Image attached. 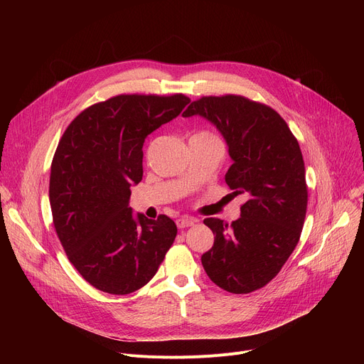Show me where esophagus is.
<instances>
[{"instance_id":"34e87169","label":"esophagus","mask_w":364,"mask_h":364,"mask_svg":"<svg viewBox=\"0 0 364 364\" xmlns=\"http://www.w3.org/2000/svg\"><path fill=\"white\" fill-rule=\"evenodd\" d=\"M176 223H177V227H178V228H186V227H192L196 221H195L193 218L183 217V218H178Z\"/></svg>"}]
</instances>
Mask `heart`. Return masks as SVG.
Wrapping results in <instances>:
<instances>
[{
    "instance_id": "b5f03b06",
    "label": "heart",
    "mask_w": 364,
    "mask_h": 364,
    "mask_svg": "<svg viewBox=\"0 0 364 364\" xmlns=\"http://www.w3.org/2000/svg\"><path fill=\"white\" fill-rule=\"evenodd\" d=\"M196 136H209V134L208 132H198Z\"/></svg>"
}]
</instances>
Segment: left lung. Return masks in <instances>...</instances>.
I'll return each mask as SVG.
<instances>
[{
    "label": "left lung",
    "instance_id": "left-lung-1",
    "mask_svg": "<svg viewBox=\"0 0 364 364\" xmlns=\"http://www.w3.org/2000/svg\"><path fill=\"white\" fill-rule=\"evenodd\" d=\"M193 114L223 134L233 159L225 183L247 198L230 225L203 220L215 237L202 265L221 289L250 294L277 276L298 245L309 202L302 153L274 109L243 95L200 97L183 112Z\"/></svg>",
    "mask_w": 364,
    "mask_h": 364
}]
</instances>
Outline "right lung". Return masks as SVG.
<instances>
[{
    "instance_id": "right-lung-1",
    "label": "right lung",
    "mask_w": 364,
    "mask_h": 364,
    "mask_svg": "<svg viewBox=\"0 0 364 364\" xmlns=\"http://www.w3.org/2000/svg\"><path fill=\"white\" fill-rule=\"evenodd\" d=\"M184 94H121L76 117L51 162L50 205L63 250L95 289L127 295L156 274L177 225L132 217L131 187L143 178V143L177 118Z\"/></svg>"
}]
</instances>
